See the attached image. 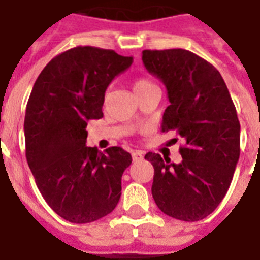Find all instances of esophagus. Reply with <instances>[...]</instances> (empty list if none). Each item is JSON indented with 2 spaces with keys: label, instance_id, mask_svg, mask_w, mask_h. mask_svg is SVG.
<instances>
[{
  "label": "esophagus",
  "instance_id": "obj_1",
  "mask_svg": "<svg viewBox=\"0 0 260 260\" xmlns=\"http://www.w3.org/2000/svg\"><path fill=\"white\" fill-rule=\"evenodd\" d=\"M132 156L134 161H141V160L144 158V153L141 152V150H134V152L132 153Z\"/></svg>",
  "mask_w": 260,
  "mask_h": 260
}]
</instances>
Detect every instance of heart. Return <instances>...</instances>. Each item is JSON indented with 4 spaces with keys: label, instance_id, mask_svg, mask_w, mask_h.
Here are the masks:
<instances>
[{
    "label": "heart",
    "instance_id": "obj_1",
    "mask_svg": "<svg viewBox=\"0 0 260 260\" xmlns=\"http://www.w3.org/2000/svg\"><path fill=\"white\" fill-rule=\"evenodd\" d=\"M150 85H153V84L150 81H148V80H145V78H138V80H136L134 84H133V88H134V92H136L137 94L140 93L141 90L146 89V88Z\"/></svg>",
    "mask_w": 260,
    "mask_h": 260
}]
</instances>
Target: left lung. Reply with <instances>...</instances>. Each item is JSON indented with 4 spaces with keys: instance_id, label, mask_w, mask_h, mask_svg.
I'll use <instances>...</instances> for the list:
<instances>
[{
    "instance_id": "left-lung-1",
    "label": "left lung",
    "mask_w": 260,
    "mask_h": 260,
    "mask_svg": "<svg viewBox=\"0 0 260 260\" xmlns=\"http://www.w3.org/2000/svg\"><path fill=\"white\" fill-rule=\"evenodd\" d=\"M142 62L167 88L161 132H175L186 142L179 164L158 153L145 154L154 168L153 199L167 216L202 220L224 199L239 161L235 104L220 72L191 51L144 50Z\"/></svg>"
}]
</instances>
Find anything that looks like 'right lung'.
<instances>
[{
	"label": "right lung",
	"mask_w": 260,
	"mask_h": 260,
	"mask_svg": "<svg viewBox=\"0 0 260 260\" xmlns=\"http://www.w3.org/2000/svg\"><path fill=\"white\" fill-rule=\"evenodd\" d=\"M133 57L78 46L42 70L28 99L24 136L28 166L48 206L73 224L107 216L119 202L132 154L86 146V124L103 118L104 93Z\"/></svg>",
	"instance_id": "right-lung-1"
}]
</instances>
